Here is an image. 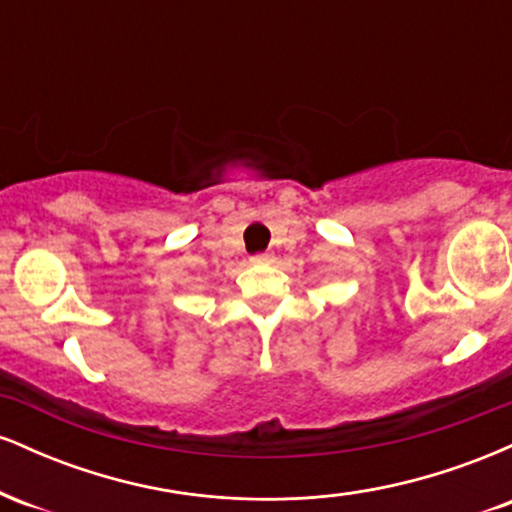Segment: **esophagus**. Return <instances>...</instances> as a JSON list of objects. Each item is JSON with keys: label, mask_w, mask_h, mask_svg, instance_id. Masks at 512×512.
Instances as JSON below:
<instances>
[{"label": "esophagus", "mask_w": 512, "mask_h": 512, "mask_svg": "<svg viewBox=\"0 0 512 512\" xmlns=\"http://www.w3.org/2000/svg\"><path fill=\"white\" fill-rule=\"evenodd\" d=\"M250 260L255 262V264H262V262H269V255H264V252H260V255H252Z\"/></svg>", "instance_id": "obj_1"}]
</instances>
